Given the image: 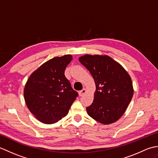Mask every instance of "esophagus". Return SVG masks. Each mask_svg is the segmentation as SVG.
Here are the masks:
<instances>
[{
    "label": "esophagus",
    "mask_w": 158,
    "mask_h": 158,
    "mask_svg": "<svg viewBox=\"0 0 158 158\" xmlns=\"http://www.w3.org/2000/svg\"><path fill=\"white\" fill-rule=\"evenodd\" d=\"M86 92V89L85 88H83L82 90H81V91H79V95L80 96H82L85 94V93Z\"/></svg>",
    "instance_id": "34e87169"
}]
</instances>
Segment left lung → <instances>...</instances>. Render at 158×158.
Returning a JSON list of instances; mask_svg holds the SVG:
<instances>
[{
    "instance_id": "obj_1",
    "label": "left lung",
    "mask_w": 158,
    "mask_h": 158,
    "mask_svg": "<svg viewBox=\"0 0 158 158\" xmlns=\"http://www.w3.org/2000/svg\"><path fill=\"white\" fill-rule=\"evenodd\" d=\"M79 62L91 73L96 84L88 115L102 124L115 122L122 117L133 96L131 77L123 67L108 56L88 55Z\"/></svg>"
}]
</instances>
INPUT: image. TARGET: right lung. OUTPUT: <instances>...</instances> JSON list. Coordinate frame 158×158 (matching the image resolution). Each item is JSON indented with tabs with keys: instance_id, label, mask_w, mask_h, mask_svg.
<instances>
[{
	"instance_id": "obj_1",
	"label": "right lung",
	"mask_w": 158,
	"mask_h": 158,
	"mask_svg": "<svg viewBox=\"0 0 158 158\" xmlns=\"http://www.w3.org/2000/svg\"><path fill=\"white\" fill-rule=\"evenodd\" d=\"M71 55L55 57L33 72L23 90L26 105L40 122H58L64 117L78 96L64 75Z\"/></svg>"
}]
</instances>
